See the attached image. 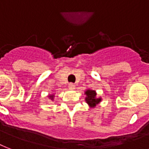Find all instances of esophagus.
Returning <instances> with one entry per match:
<instances>
[{
    "label": "esophagus",
    "mask_w": 149,
    "mask_h": 149,
    "mask_svg": "<svg viewBox=\"0 0 149 149\" xmlns=\"http://www.w3.org/2000/svg\"><path fill=\"white\" fill-rule=\"evenodd\" d=\"M68 86H69V89H70V90H73V89H75V85L73 84H70Z\"/></svg>",
    "instance_id": "34e87169"
}]
</instances>
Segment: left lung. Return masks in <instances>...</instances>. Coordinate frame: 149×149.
<instances>
[{
    "instance_id": "left-lung-1",
    "label": "left lung",
    "mask_w": 149,
    "mask_h": 149,
    "mask_svg": "<svg viewBox=\"0 0 149 149\" xmlns=\"http://www.w3.org/2000/svg\"><path fill=\"white\" fill-rule=\"evenodd\" d=\"M85 94L86 95V102L88 104L90 107H95L96 105L101 101V98L97 97V93L95 91L92 90H86L85 91Z\"/></svg>"
}]
</instances>
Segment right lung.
I'll return each instance as SVG.
<instances>
[{
  "mask_svg": "<svg viewBox=\"0 0 149 149\" xmlns=\"http://www.w3.org/2000/svg\"><path fill=\"white\" fill-rule=\"evenodd\" d=\"M49 98L52 100H53V97H54V95H53V94H52V95H49Z\"/></svg>",
  "mask_w": 149,
  "mask_h": 149,
  "instance_id": "add662e5",
  "label": "right lung"
}]
</instances>
